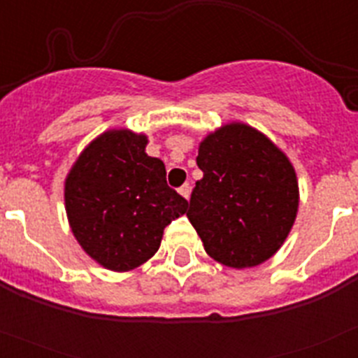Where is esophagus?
<instances>
[{
    "label": "esophagus",
    "instance_id": "1",
    "mask_svg": "<svg viewBox=\"0 0 358 358\" xmlns=\"http://www.w3.org/2000/svg\"><path fill=\"white\" fill-rule=\"evenodd\" d=\"M189 192H192V186H189L188 182H186V185H182L181 188H179V194H181L185 199L189 197Z\"/></svg>",
    "mask_w": 358,
    "mask_h": 358
}]
</instances>
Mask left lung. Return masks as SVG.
<instances>
[{
    "instance_id": "8db88e82",
    "label": "left lung",
    "mask_w": 358,
    "mask_h": 358,
    "mask_svg": "<svg viewBox=\"0 0 358 358\" xmlns=\"http://www.w3.org/2000/svg\"><path fill=\"white\" fill-rule=\"evenodd\" d=\"M186 217L213 260L245 268L268 260L296 220L299 194L292 164L273 141L243 123L215 131L199 147Z\"/></svg>"
}]
</instances>
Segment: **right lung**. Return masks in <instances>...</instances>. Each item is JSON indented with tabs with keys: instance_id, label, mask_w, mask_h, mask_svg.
Listing matches in <instances>:
<instances>
[{
	"instance_id": "obj_1",
	"label": "right lung",
	"mask_w": 358,
	"mask_h": 358,
	"mask_svg": "<svg viewBox=\"0 0 358 358\" xmlns=\"http://www.w3.org/2000/svg\"><path fill=\"white\" fill-rule=\"evenodd\" d=\"M145 147L143 134L103 132L66 179L73 235L93 260L118 273L152 258L164 227L188 208V201L166 185L163 161L147 156Z\"/></svg>"
}]
</instances>
